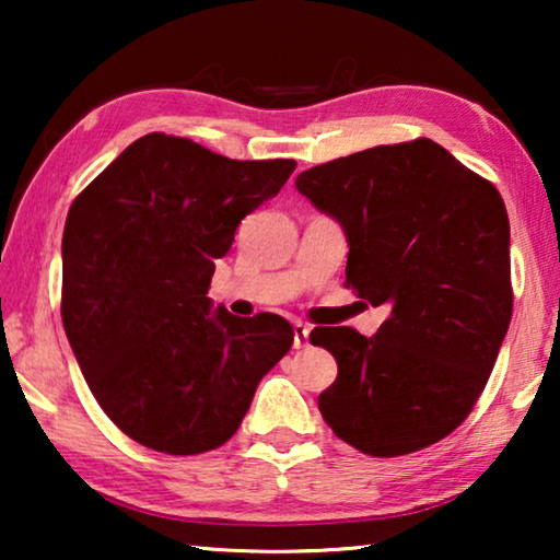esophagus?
Listing matches in <instances>:
<instances>
[{
    "label": "esophagus",
    "instance_id": "obj_1",
    "mask_svg": "<svg viewBox=\"0 0 560 560\" xmlns=\"http://www.w3.org/2000/svg\"><path fill=\"white\" fill-rule=\"evenodd\" d=\"M308 326H303V324H293V348H303L308 343Z\"/></svg>",
    "mask_w": 560,
    "mask_h": 560
}]
</instances>
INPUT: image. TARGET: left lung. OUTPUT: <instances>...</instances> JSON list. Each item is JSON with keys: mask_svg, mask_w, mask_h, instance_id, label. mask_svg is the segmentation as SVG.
<instances>
[{"mask_svg": "<svg viewBox=\"0 0 560 560\" xmlns=\"http://www.w3.org/2000/svg\"><path fill=\"white\" fill-rule=\"evenodd\" d=\"M296 189L343 226L346 287L390 306L371 338L348 326L311 330L338 363L320 415L371 457L430 447L471 412L511 320L499 189L430 138L316 165Z\"/></svg>", "mask_w": 560, "mask_h": 560, "instance_id": "left-lung-1", "label": "left lung"}]
</instances>
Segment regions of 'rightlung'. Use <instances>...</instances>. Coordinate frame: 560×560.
Returning a JSON list of instances; mask_svg holds the SVG:
<instances>
[{"instance_id": "add662e5", "label": "right lung", "mask_w": 560, "mask_h": 560, "mask_svg": "<svg viewBox=\"0 0 560 560\" xmlns=\"http://www.w3.org/2000/svg\"><path fill=\"white\" fill-rule=\"evenodd\" d=\"M293 170L296 160H230L150 132L73 200L63 330L93 397L130 440L165 454L220 447L289 353L287 318H236L207 291L236 226Z\"/></svg>"}]
</instances>
